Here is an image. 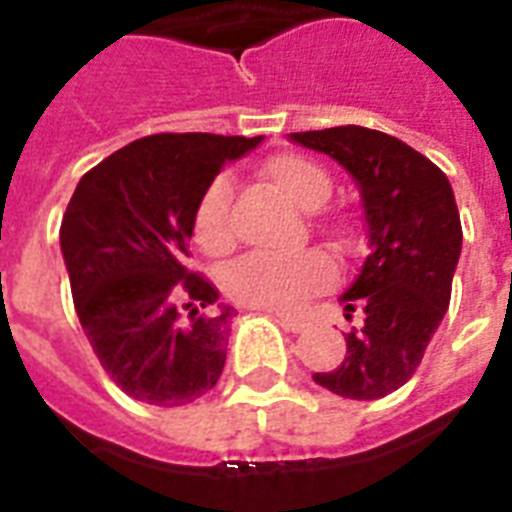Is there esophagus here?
<instances>
[{"label":"esophagus","instance_id":"1","mask_svg":"<svg viewBox=\"0 0 512 512\" xmlns=\"http://www.w3.org/2000/svg\"><path fill=\"white\" fill-rule=\"evenodd\" d=\"M276 319L287 332H303L305 329V321L297 319V316H289V313H276Z\"/></svg>","mask_w":512,"mask_h":512}]
</instances>
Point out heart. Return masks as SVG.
<instances>
[{
    "label": "heart",
    "instance_id": "obj_1",
    "mask_svg": "<svg viewBox=\"0 0 512 512\" xmlns=\"http://www.w3.org/2000/svg\"><path fill=\"white\" fill-rule=\"evenodd\" d=\"M260 170L281 196H287L292 204L303 209L319 207L332 191V177L327 175V170L295 151L271 154ZM321 228L335 239V247L340 249L337 223H324ZM193 241L207 257L231 255V249L236 247L231 177L217 175L201 191L193 209ZM332 279H335L332 260L319 249H308L292 260H268L260 255L244 257L223 273V289L233 303L263 308V311H292L305 297L327 289Z\"/></svg>",
    "mask_w": 512,
    "mask_h": 512
}]
</instances>
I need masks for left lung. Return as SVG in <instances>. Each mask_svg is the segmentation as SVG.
Here are the masks:
<instances>
[{"label":"left lung","mask_w":512,"mask_h":512,"mask_svg":"<svg viewBox=\"0 0 512 512\" xmlns=\"http://www.w3.org/2000/svg\"><path fill=\"white\" fill-rule=\"evenodd\" d=\"M305 148L332 156L356 177L364 201L366 252L340 297L361 327L345 335V358L313 380L353 401L398 390L420 366L452 297L462 225L452 185L428 156L366 127L292 132Z\"/></svg>","instance_id":"1"}]
</instances>
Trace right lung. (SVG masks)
<instances>
[{
    "label": "right lung",
    "instance_id": "right-lung-1",
    "mask_svg": "<svg viewBox=\"0 0 512 512\" xmlns=\"http://www.w3.org/2000/svg\"><path fill=\"white\" fill-rule=\"evenodd\" d=\"M263 138L159 132L84 172L60 223L74 308L100 366L135 401L185 406L215 388L233 308L188 268L193 209Z\"/></svg>",
    "mask_w": 512,
    "mask_h": 512
}]
</instances>
